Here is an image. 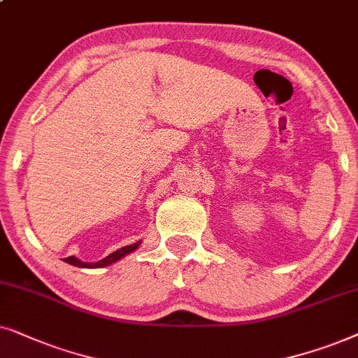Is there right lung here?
Listing matches in <instances>:
<instances>
[{
  "mask_svg": "<svg viewBox=\"0 0 358 358\" xmlns=\"http://www.w3.org/2000/svg\"><path fill=\"white\" fill-rule=\"evenodd\" d=\"M141 242H142V241L136 242V244H132V245L121 247V249H119V250L113 252V254H109L108 257H104L103 260L92 262V264H90V262H82V260H80V259H76V257H73V255H71V257H66V259H64V260L66 262V264H70V265H75V266H78V268H103V266L113 265L114 262L121 260L122 257L129 255V254H132V252H134V250L139 249Z\"/></svg>",
  "mask_w": 358,
  "mask_h": 358,
  "instance_id": "add662e5",
  "label": "right lung"
}]
</instances>
